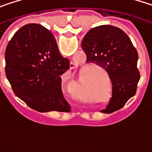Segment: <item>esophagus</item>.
<instances>
[{
	"mask_svg": "<svg viewBox=\"0 0 152 152\" xmlns=\"http://www.w3.org/2000/svg\"><path fill=\"white\" fill-rule=\"evenodd\" d=\"M87 114H88V113H87ZM89 118H90V117H89Z\"/></svg>",
	"mask_w": 152,
	"mask_h": 152,
	"instance_id": "obj_1",
	"label": "esophagus"
}]
</instances>
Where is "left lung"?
Instances as JSON below:
<instances>
[{"label": "left lung", "mask_w": 152, "mask_h": 152, "mask_svg": "<svg viewBox=\"0 0 152 152\" xmlns=\"http://www.w3.org/2000/svg\"><path fill=\"white\" fill-rule=\"evenodd\" d=\"M86 62H93L107 71L113 84L112 98L102 113L122 108L137 92L140 73L138 53L129 36L120 28L100 25L90 30L82 41Z\"/></svg>", "instance_id": "left-lung-1"}]
</instances>
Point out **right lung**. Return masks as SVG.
Returning <instances> with one entry per match:
<instances>
[{
  "label": "right lung",
  "instance_id": "add662e5",
  "mask_svg": "<svg viewBox=\"0 0 152 152\" xmlns=\"http://www.w3.org/2000/svg\"><path fill=\"white\" fill-rule=\"evenodd\" d=\"M5 73L13 91L40 113L70 112L61 91V76L69 61L59 52L52 32L37 23L20 28L5 51Z\"/></svg>",
  "mask_w": 152,
  "mask_h": 152
}]
</instances>
